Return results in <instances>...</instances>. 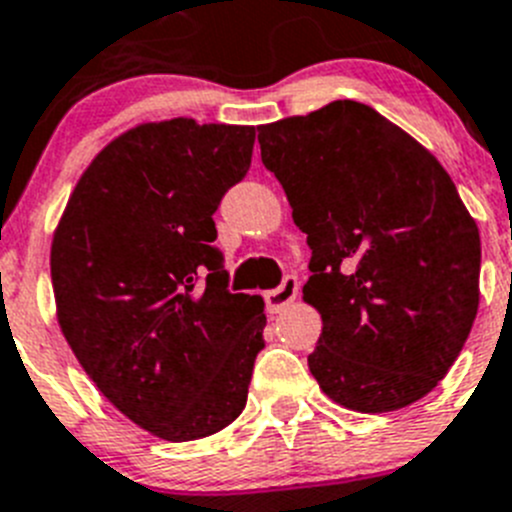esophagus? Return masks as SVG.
Returning a JSON list of instances; mask_svg holds the SVG:
<instances>
[{"mask_svg": "<svg viewBox=\"0 0 512 512\" xmlns=\"http://www.w3.org/2000/svg\"><path fill=\"white\" fill-rule=\"evenodd\" d=\"M296 296H299V281H296L293 275H286L281 286L265 293V306H268L270 314H278V311L286 309Z\"/></svg>", "mask_w": 512, "mask_h": 512, "instance_id": "obj_1", "label": "esophagus"}]
</instances>
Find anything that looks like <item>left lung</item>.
Instances as JSON below:
<instances>
[{
  "label": "left lung",
  "instance_id": "obj_1",
  "mask_svg": "<svg viewBox=\"0 0 512 512\" xmlns=\"http://www.w3.org/2000/svg\"><path fill=\"white\" fill-rule=\"evenodd\" d=\"M257 131L311 250L304 301L322 314L311 376L355 412L422 399L459 358L479 306V229L453 180L363 102Z\"/></svg>",
  "mask_w": 512,
  "mask_h": 512
}]
</instances>
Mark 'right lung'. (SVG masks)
Instances as JSON below:
<instances>
[{
	"instance_id": "right-lung-1",
	"label": "right lung",
	"mask_w": 512,
	"mask_h": 512,
	"mask_svg": "<svg viewBox=\"0 0 512 512\" xmlns=\"http://www.w3.org/2000/svg\"><path fill=\"white\" fill-rule=\"evenodd\" d=\"M255 128L144 123L92 159L53 234L69 348L97 389L164 441L242 415L265 304L229 293L213 213L252 162Z\"/></svg>"
}]
</instances>
